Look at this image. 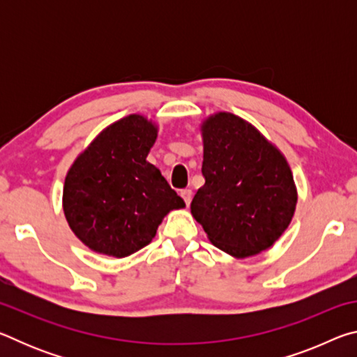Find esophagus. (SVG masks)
<instances>
[{
    "mask_svg": "<svg viewBox=\"0 0 357 357\" xmlns=\"http://www.w3.org/2000/svg\"><path fill=\"white\" fill-rule=\"evenodd\" d=\"M181 197H183L184 203L187 204V206H189L190 202H192V190H190V189H184V190H181Z\"/></svg>",
    "mask_w": 357,
    "mask_h": 357,
    "instance_id": "obj_1",
    "label": "esophagus"
}]
</instances>
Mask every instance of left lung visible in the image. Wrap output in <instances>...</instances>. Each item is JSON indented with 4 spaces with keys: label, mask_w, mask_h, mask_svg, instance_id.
<instances>
[{
    "label": "left lung",
    "mask_w": 357,
    "mask_h": 357,
    "mask_svg": "<svg viewBox=\"0 0 357 357\" xmlns=\"http://www.w3.org/2000/svg\"><path fill=\"white\" fill-rule=\"evenodd\" d=\"M204 185L190 203L211 243L236 258L269 249L294 214L288 162L247 121L217 113L203 124Z\"/></svg>",
    "instance_id": "1"
}]
</instances>
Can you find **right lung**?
<instances>
[{"mask_svg": "<svg viewBox=\"0 0 357 357\" xmlns=\"http://www.w3.org/2000/svg\"><path fill=\"white\" fill-rule=\"evenodd\" d=\"M155 126L130 114L102 130L66 176L63 209L89 249L123 258L148 245L172 209L185 204L146 160Z\"/></svg>", "mask_w": 357, "mask_h": 357, "instance_id": "add662e5", "label": "right lung"}]
</instances>
